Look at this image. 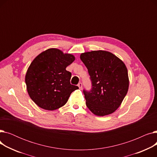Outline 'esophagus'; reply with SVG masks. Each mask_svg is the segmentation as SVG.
Here are the masks:
<instances>
[{"mask_svg": "<svg viewBox=\"0 0 157 157\" xmlns=\"http://www.w3.org/2000/svg\"><path fill=\"white\" fill-rule=\"evenodd\" d=\"M78 87H79V88L80 90H81V89H82V87H83V85H82L81 83H79L78 85Z\"/></svg>", "mask_w": 157, "mask_h": 157, "instance_id": "esophagus-1", "label": "esophagus"}]
</instances>
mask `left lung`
Listing matches in <instances>:
<instances>
[{"instance_id": "1", "label": "left lung", "mask_w": 157, "mask_h": 157, "mask_svg": "<svg viewBox=\"0 0 157 157\" xmlns=\"http://www.w3.org/2000/svg\"><path fill=\"white\" fill-rule=\"evenodd\" d=\"M80 59L92 81L91 90H83L88 108L100 117L114 113L128 90L126 65L112 53L102 50L81 53Z\"/></svg>"}]
</instances>
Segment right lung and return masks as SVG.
Returning a JSON list of instances; mask_svg holds the SVG:
<instances>
[{"mask_svg": "<svg viewBox=\"0 0 157 157\" xmlns=\"http://www.w3.org/2000/svg\"><path fill=\"white\" fill-rule=\"evenodd\" d=\"M75 60L72 54L49 48L37 55L25 75L28 94L40 108L53 111L67 102L78 86L70 83L71 73L66 67Z\"/></svg>", "mask_w": 157, "mask_h": 157, "instance_id": "1", "label": "right lung"}]
</instances>
